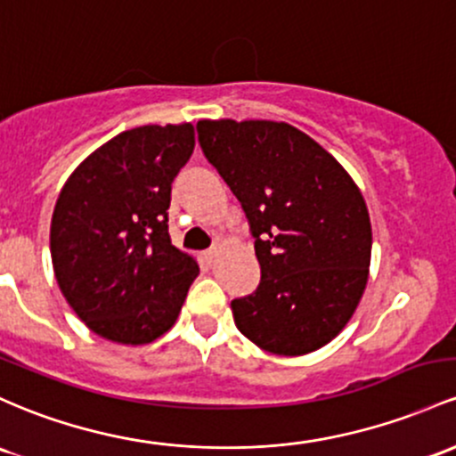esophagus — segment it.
Instances as JSON below:
<instances>
[{
  "instance_id": "esophagus-1",
  "label": "esophagus",
  "mask_w": 456,
  "mask_h": 456,
  "mask_svg": "<svg viewBox=\"0 0 456 456\" xmlns=\"http://www.w3.org/2000/svg\"><path fill=\"white\" fill-rule=\"evenodd\" d=\"M203 259H205V262H208V264H212L214 262V259H216V248H208V251H203Z\"/></svg>"
}]
</instances>
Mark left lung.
<instances>
[{"label": "left lung", "instance_id": "8db88e82", "mask_svg": "<svg viewBox=\"0 0 456 456\" xmlns=\"http://www.w3.org/2000/svg\"><path fill=\"white\" fill-rule=\"evenodd\" d=\"M199 144L247 214L262 281L232 312L244 338L285 357L346 327L368 281L366 201L331 153L288 123L199 121Z\"/></svg>", "mask_w": 456, "mask_h": 456}]
</instances>
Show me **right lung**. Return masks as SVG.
I'll use <instances>...</instances> for the list:
<instances>
[{"mask_svg": "<svg viewBox=\"0 0 456 456\" xmlns=\"http://www.w3.org/2000/svg\"><path fill=\"white\" fill-rule=\"evenodd\" d=\"M194 149V127L142 125L90 153L52 216L58 285L90 331L149 344L173 327L199 274L168 236L171 186Z\"/></svg>", "mask_w": 456, "mask_h": 456, "instance_id": "1", "label": "right lung"}]
</instances>
